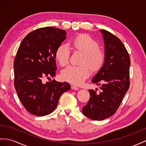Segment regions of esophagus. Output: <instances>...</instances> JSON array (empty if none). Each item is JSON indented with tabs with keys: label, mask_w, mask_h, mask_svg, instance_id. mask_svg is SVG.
<instances>
[{
	"label": "esophagus",
	"mask_w": 146,
	"mask_h": 146,
	"mask_svg": "<svg viewBox=\"0 0 146 146\" xmlns=\"http://www.w3.org/2000/svg\"><path fill=\"white\" fill-rule=\"evenodd\" d=\"M72 89H73V90H77V91L80 90L79 88L76 87V86H72Z\"/></svg>",
	"instance_id": "34e87169"
}]
</instances>
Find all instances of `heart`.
Returning <instances> with one entry per match:
<instances>
[{
  "label": "heart",
  "mask_w": 146,
  "mask_h": 146,
  "mask_svg": "<svg viewBox=\"0 0 146 146\" xmlns=\"http://www.w3.org/2000/svg\"><path fill=\"white\" fill-rule=\"evenodd\" d=\"M73 45L77 50L84 52L82 59V65H69L61 72L63 80L74 85L80 86L91 75V68L99 69L105 60V54L99 48L98 41L88 35H81L73 40ZM70 56V48L66 43L60 44L55 50V57L59 64L64 66L68 63Z\"/></svg>",
  "instance_id": "1"
}]
</instances>
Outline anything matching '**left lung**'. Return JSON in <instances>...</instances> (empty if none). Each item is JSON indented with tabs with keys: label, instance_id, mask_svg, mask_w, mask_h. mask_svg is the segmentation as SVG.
<instances>
[{
	"label": "left lung",
	"instance_id": "1",
	"mask_svg": "<svg viewBox=\"0 0 146 146\" xmlns=\"http://www.w3.org/2000/svg\"><path fill=\"white\" fill-rule=\"evenodd\" d=\"M100 32L105 44V61L92 82L101 85V91L89 90L90 99L82 109L86 117L98 121L110 117L120 106L129 87L131 63L120 39L104 29Z\"/></svg>",
	"mask_w": 146,
	"mask_h": 146
}]
</instances>
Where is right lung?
<instances>
[{
    "instance_id": "right-lung-1",
    "label": "right lung",
    "mask_w": 146,
    "mask_h": 146,
    "mask_svg": "<svg viewBox=\"0 0 146 146\" xmlns=\"http://www.w3.org/2000/svg\"><path fill=\"white\" fill-rule=\"evenodd\" d=\"M65 30L44 27L29 33L22 40L15 58L14 86L25 109L38 117L50 114L57 107L63 92L70 85L45 78L55 75V53L66 38Z\"/></svg>"
}]
</instances>
